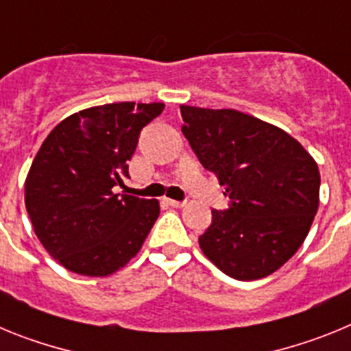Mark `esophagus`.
Listing matches in <instances>:
<instances>
[{"mask_svg": "<svg viewBox=\"0 0 351 351\" xmlns=\"http://www.w3.org/2000/svg\"><path fill=\"white\" fill-rule=\"evenodd\" d=\"M167 204L172 207H184V202H179V200H172V198H167Z\"/></svg>", "mask_w": 351, "mask_h": 351, "instance_id": "obj_1", "label": "esophagus"}]
</instances>
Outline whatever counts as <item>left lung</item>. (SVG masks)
<instances>
[{
    "label": "left lung",
    "instance_id": "8db88e82",
    "mask_svg": "<svg viewBox=\"0 0 351 351\" xmlns=\"http://www.w3.org/2000/svg\"><path fill=\"white\" fill-rule=\"evenodd\" d=\"M182 133L230 206L213 209L204 255L239 281L260 280L302 246L320 202V172L287 132L234 108L181 105Z\"/></svg>",
    "mask_w": 351,
    "mask_h": 351
}]
</instances>
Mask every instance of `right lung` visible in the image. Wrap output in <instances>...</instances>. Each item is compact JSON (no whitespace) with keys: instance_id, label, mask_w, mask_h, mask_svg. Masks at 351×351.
<instances>
[{"instance_id":"add662e5","label":"right lung","mask_w":351,"mask_h":351,"mask_svg":"<svg viewBox=\"0 0 351 351\" xmlns=\"http://www.w3.org/2000/svg\"><path fill=\"white\" fill-rule=\"evenodd\" d=\"M163 104L121 101L71 114L31 163L24 200L36 237L68 271L108 276L137 255L160 216L158 200L114 193L145 125Z\"/></svg>"}]
</instances>
